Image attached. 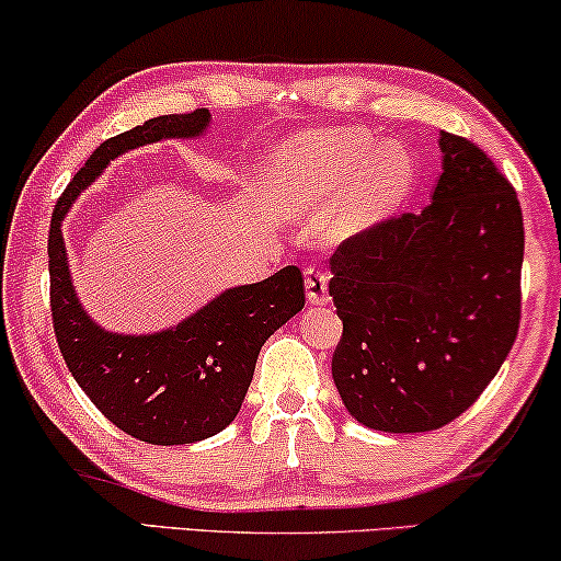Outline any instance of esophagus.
<instances>
[{"label": "esophagus", "mask_w": 561, "mask_h": 561, "mask_svg": "<svg viewBox=\"0 0 561 561\" xmlns=\"http://www.w3.org/2000/svg\"><path fill=\"white\" fill-rule=\"evenodd\" d=\"M328 272L318 270V266H307L305 270V289H307V299L312 305H325L328 302Z\"/></svg>", "instance_id": "1"}]
</instances>
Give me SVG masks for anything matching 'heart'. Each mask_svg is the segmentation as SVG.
<instances>
[{"label": "heart", "instance_id": "1", "mask_svg": "<svg viewBox=\"0 0 561 561\" xmlns=\"http://www.w3.org/2000/svg\"><path fill=\"white\" fill-rule=\"evenodd\" d=\"M412 157L401 145H381L358 129H333L291 149L277 170L272 201L284 218L312 216L333 202V228L353 233L386 216L404 198Z\"/></svg>", "mask_w": 561, "mask_h": 561}]
</instances>
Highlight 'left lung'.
Instances as JSON below:
<instances>
[{
    "mask_svg": "<svg viewBox=\"0 0 561 561\" xmlns=\"http://www.w3.org/2000/svg\"><path fill=\"white\" fill-rule=\"evenodd\" d=\"M422 213L378 220L330 256L343 320L333 378L381 432H430L476 404L514 348L524 216L514 185L470 139L442 131Z\"/></svg>",
    "mask_w": 561,
    "mask_h": 561,
    "instance_id": "left-lung-1",
    "label": "left lung"
}]
</instances>
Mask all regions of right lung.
I'll return each instance as SVG.
<instances>
[{
  "label": "right lung",
  "instance_id": "1",
  "mask_svg": "<svg viewBox=\"0 0 561 561\" xmlns=\"http://www.w3.org/2000/svg\"><path fill=\"white\" fill-rule=\"evenodd\" d=\"M208 119L205 108H195L106 139L55 203L47 233L50 312L62 360L108 422L149 445H191L228 427L266 337L305 307V277L297 266L228 289L175 330L157 335H112L78 305L60 233L70 203L126 149L164 137H198Z\"/></svg>",
  "mask_w": 561,
  "mask_h": 561
}]
</instances>
